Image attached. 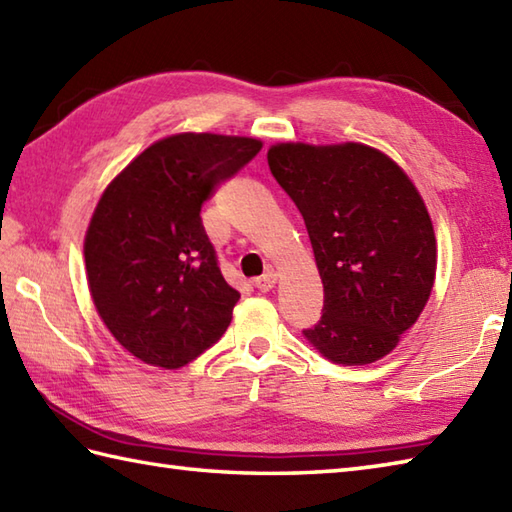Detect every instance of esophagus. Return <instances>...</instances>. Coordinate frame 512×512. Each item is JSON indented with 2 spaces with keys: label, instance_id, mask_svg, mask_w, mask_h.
<instances>
[{
  "label": "esophagus",
  "instance_id": "esophagus-1",
  "mask_svg": "<svg viewBox=\"0 0 512 512\" xmlns=\"http://www.w3.org/2000/svg\"><path fill=\"white\" fill-rule=\"evenodd\" d=\"M275 284H277V273H275L273 268H268L262 277H257V279H255V288H257V290H262V292L273 290V288H275Z\"/></svg>",
  "mask_w": 512,
  "mask_h": 512
}]
</instances>
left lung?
Segmentation results:
<instances>
[{
  "mask_svg": "<svg viewBox=\"0 0 512 512\" xmlns=\"http://www.w3.org/2000/svg\"><path fill=\"white\" fill-rule=\"evenodd\" d=\"M268 167L303 215L323 284V317L303 336L336 365L380 361L436 281L438 242L416 184L363 143H277Z\"/></svg>",
  "mask_w": 512,
  "mask_h": 512,
  "instance_id": "1",
  "label": "left lung"
}]
</instances>
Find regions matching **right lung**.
Listing matches in <instances>:
<instances>
[{"label": "right lung", "instance_id": "obj_1", "mask_svg": "<svg viewBox=\"0 0 512 512\" xmlns=\"http://www.w3.org/2000/svg\"><path fill=\"white\" fill-rule=\"evenodd\" d=\"M264 143L182 132L156 140L107 184L85 231L90 295L138 361L178 369L226 332L239 292L226 284L202 204Z\"/></svg>", "mask_w": 512, "mask_h": 512}]
</instances>
